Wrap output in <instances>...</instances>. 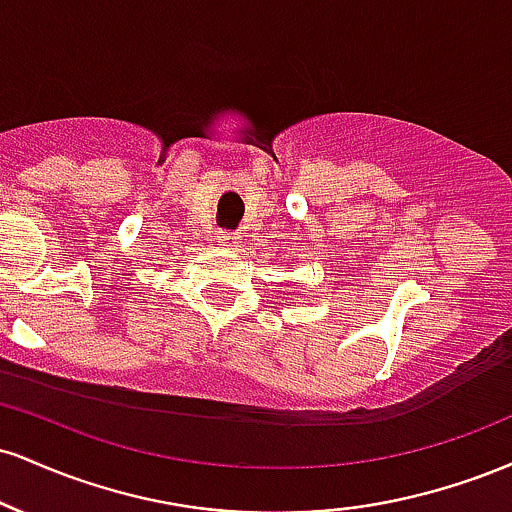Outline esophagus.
Returning a JSON list of instances; mask_svg holds the SVG:
<instances>
[{"mask_svg":"<svg viewBox=\"0 0 512 512\" xmlns=\"http://www.w3.org/2000/svg\"><path fill=\"white\" fill-rule=\"evenodd\" d=\"M216 240H219L221 245H226V248H238V245L243 243V236H240V233H219Z\"/></svg>","mask_w":512,"mask_h":512,"instance_id":"obj_1","label":"esophagus"}]
</instances>
